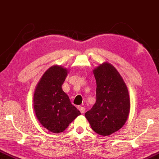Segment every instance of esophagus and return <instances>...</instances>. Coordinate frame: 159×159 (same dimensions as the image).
<instances>
[{"label": "esophagus", "mask_w": 159, "mask_h": 159, "mask_svg": "<svg viewBox=\"0 0 159 159\" xmlns=\"http://www.w3.org/2000/svg\"><path fill=\"white\" fill-rule=\"evenodd\" d=\"M78 109L79 110V111L80 112V113H84L85 111V108L84 107H82V106H78Z\"/></svg>", "instance_id": "obj_1"}]
</instances>
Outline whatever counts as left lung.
<instances>
[{
	"mask_svg": "<svg viewBox=\"0 0 159 159\" xmlns=\"http://www.w3.org/2000/svg\"><path fill=\"white\" fill-rule=\"evenodd\" d=\"M96 80V102L85 116L92 129L108 136L123 127L130 110L129 92L117 69L105 62L93 70Z\"/></svg>",
	"mask_w": 159,
	"mask_h": 159,
	"instance_id": "1",
	"label": "left lung"
}]
</instances>
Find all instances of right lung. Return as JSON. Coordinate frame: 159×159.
<instances>
[{
  "instance_id": "1",
  "label": "right lung",
  "mask_w": 159,
  "mask_h": 159,
  "mask_svg": "<svg viewBox=\"0 0 159 159\" xmlns=\"http://www.w3.org/2000/svg\"><path fill=\"white\" fill-rule=\"evenodd\" d=\"M69 71L61 66H52L46 70L34 90L33 105L37 120L50 132L59 134L80 115L62 85Z\"/></svg>"
}]
</instances>
